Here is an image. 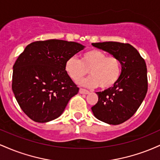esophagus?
Returning a JSON list of instances; mask_svg holds the SVG:
<instances>
[{
	"label": "esophagus",
	"mask_w": 160,
	"mask_h": 160,
	"mask_svg": "<svg viewBox=\"0 0 160 160\" xmlns=\"http://www.w3.org/2000/svg\"><path fill=\"white\" fill-rule=\"evenodd\" d=\"M79 92H80V93H81V94H89V91L86 90L85 89H82V88H80Z\"/></svg>",
	"instance_id": "1"
}]
</instances>
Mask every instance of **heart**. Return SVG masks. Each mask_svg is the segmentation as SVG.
<instances>
[{
    "instance_id": "b5f03b06",
    "label": "heart",
    "mask_w": 160,
    "mask_h": 160,
    "mask_svg": "<svg viewBox=\"0 0 160 160\" xmlns=\"http://www.w3.org/2000/svg\"><path fill=\"white\" fill-rule=\"evenodd\" d=\"M65 71L70 78L79 82L89 73L91 74L80 83L84 86L109 89L114 86L121 74L120 60L114 56H107L99 49H92L82 53L80 60L75 57L65 62Z\"/></svg>"
}]
</instances>
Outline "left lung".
<instances>
[{
  "instance_id": "1",
  "label": "left lung",
  "mask_w": 160,
  "mask_h": 160,
  "mask_svg": "<svg viewBox=\"0 0 160 160\" xmlns=\"http://www.w3.org/2000/svg\"><path fill=\"white\" fill-rule=\"evenodd\" d=\"M120 60L122 71L113 87L98 92V101L92 107L97 119L111 125H118L135 114L148 92V71L144 58L129 43L102 42L92 43Z\"/></svg>"
}]
</instances>
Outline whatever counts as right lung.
Returning <instances> with one entry per match:
<instances>
[{
    "label": "right lung",
    "mask_w": 160,
    "mask_h": 160,
    "mask_svg": "<svg viewBox=\"0 0 160 160\" xmlns=\"http://www.w3.org/2000/svg\"><path fill=\"white\" fill-rule=\"evenodd\" d=\"M76 42L40 40L30 43L13 65L12 89L24 113L34 122L62 115L79 88L65 71V62L83 49Z\"/></svg>",
    "instance_id": "obj_1"
}]
</instances>
